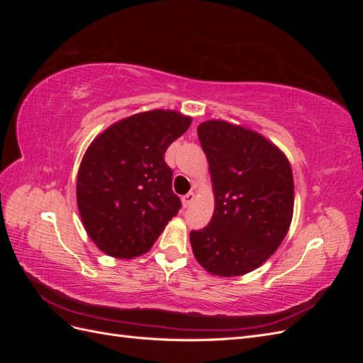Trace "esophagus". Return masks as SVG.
Instances as JSON below:
<instances>
[{"label":"esophagus","instance_id":"34e87169","mask_svg":"<svg viewBox=\"0 0 363 363\" xmlns=\"http://www.w3.org/2000/svg\"><path fill=\"white\" fill-rule=\"evenodd\" d=\"M194 199H195V195H194V192H189V194H186V195H183V196H182V204H183V207H189V206L192 204Z\"/></svg>","mask_w":363,"mask_h":363}]
</instances>
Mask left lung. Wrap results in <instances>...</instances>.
I'll use <instances>...</instances> for the list:
<instances>
[{"label":"left lung","instance_id":"obj_1","mask_svg":"<svg viewBox=\"0 0 363 363\" xmlns=\"http://www.w3.org/2000/svg\"><path fill=\"white\" fill-rule=\"evenodd\" d=\"M196 131L212 175L215 211L207 227L191 232L194 256L213 276H242L268 260L288 233L291 164L276 145L245 127L211 119Z\"/></svg>","mask_w":363,"mask_h":363}]
</instances>
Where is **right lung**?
<instances>
[{
	"label": "right lung",
	"instance_id": "1",
	"mask_svg": "<svg viewBox=\"0 0 363 363\" xmlns=\"http://www.w3.org/2000/svg\"><path fill=\"white\" fill-rule=\"evenodd\" d=\"M191 123L175 111L138 113L104 130L84 152L77 204L87 235L106 255H144L179 213L182 201L163 156Z\"/></svg>",
	"mask_w": 363,
	"mask_h": 363
}]
</instances>
